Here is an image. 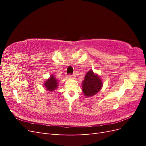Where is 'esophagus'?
Masks as SVG:
<instances>
[{"instance_id": "34e87169", "label": "esophagus", "mask_w": 146, "mask_h": 146, "mask_svg": "<svg viewBox=\"0 0 146 146\" xmlns=\"http://www.w3.org/2000/svg\"><path fill=\"white\" fill-rule=\"evenodd\" d=\"M68 77H69V78L74 79V78H76V74H72V75H69V76Z\"/></svg>"}]
</instances>
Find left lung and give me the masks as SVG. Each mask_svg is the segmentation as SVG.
<instances>
[{"instance_id":"1","label":"left lung","mask_w":146,"mask_h":146,"mask_svg":"<svg viewBox=\"0 0 146 146\" xmlns=\"http://www.w3.org/2000/svg\"><path fill=\"white\" fill-rule=\"evenodd\" d=\"M82 85L83 94L85 98H90L98 94L102 90L103 82L99 75L90 69L85 75Z\"/></svg>"}]
</instances>
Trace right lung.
<instances>
[{"label": "right lung", "mask_w": 146, "mask_h": 146, "mask_svg": "<svg viewBox=\"0 0 146 146\" xmlns=\"http://www.w3.org/2000/svg\"><path fill=\"white\" fill-rule=\"evenodd\" d=\"M58 85V80H57L53 74H51L50 77L46 80V81L44 82L43 84L44 87L46 88V90L50 92L55 90L59 86Z\"/></svg>", "instance_id": "obj_1"}]
</instances>
